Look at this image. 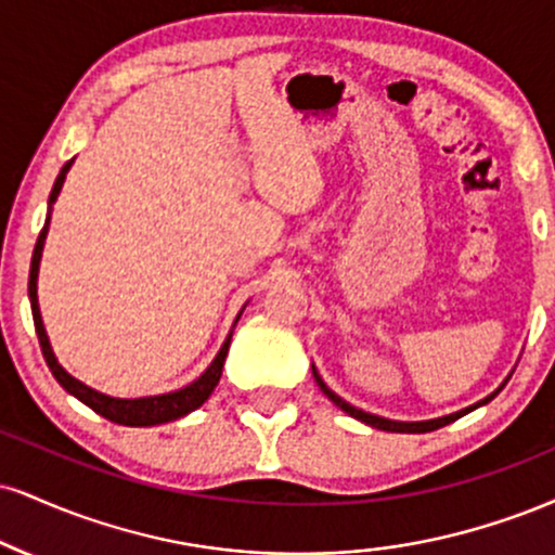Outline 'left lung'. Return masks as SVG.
Wrapping results in <instances>:
<instances>
[{"mask_svg":"<svg viewBox=\"0 0 555 555\" xmlns=\"http://www.w3.org/2000/svg\"><path fill=\"white\" fill-rule=\"evenodd\" d=\"M312 377H315V383L320 385V390H323L325 396H328V398L333 400V403L338 405V409L349 413V416L359 418V422H362V424H370V426H375V429H383V431H398V434H424V431H434V429H439V426H447V424L457 422L460 416H465V413L476 411L478 405H486V403H489V400L496 398L499 392H502V387L506 385V379H504V385L499 387V390H493L491 396H486L483 400H478V403H476V405H470V409H463V411H457V413H450V416H442V418H431V422H392V418L375 416V413H366V411H362V409H357V405L346 403V400H344L341 396H336V392H333L331 387L323 383V377L318 375V370H315V366H312Z\"/></svg>","mask_w":555,"mask_h":555,"instance_id":"8db88e82","label":"left lung"}]
</instances>
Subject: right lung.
Segmentation results:
<instances>
[{
    "label": "right lung",
    "mask_w": 555,
    "mask_h": 555,
    "mask_svg": "<svg viewBox=\"0 0 555 555\" xmlns=\"http://www.w3.org/2000/svg\"><path fill=\"white\" fill-rule=\"evenodd\" d=\"M72 163H75V159H69V163L64 165L62 172H59L56 183H53L51 196H49V217H46V224H43L41 235H38L36 250H33V260H30L28 297H30V307H33V323H36V333H38V341H41V351H43L46 364H49V370L53 372V377L59 379V385H62L64 390L69 392V396H75L77 400H82L85 405H90L92 411L100 413V416H105L113 424H124V426H157V424L176 422V418L185 416V413H191V411H196L198 405H204L206 398H209L211 392H214V387H217L219 377H222V366H224L227 351H230L232 333H230V336H227V341L222 344V349H219L217 357H214V362L206 366V372H204L202 377L193 379L191 385L180 387V390L163 392V396H150V398H111V396H105V392L92 390V387H87L85 383H79L77 377H72L69 372H66L64 366L56 362V357H53V349H51V344H49V336H46L43 320H41V307H38V269H41L43 243H46V235H49L51 204L56 202V196H59V191H62L64 178H66V172H69ZM243 310H245V307H243ZM243 310H240V312H243ZM237 320H240V315H237ZM237 320H235V323H237Z\"/></svg>",
    "instance_id": "add662e5"
}]
</instances>
